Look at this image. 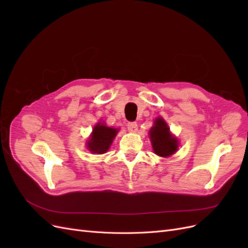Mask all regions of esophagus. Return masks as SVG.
Wrapping results in <instances>:
<instances>
[{
  "label": "esophagus",
  "mask_w": 248,
  "mask_h": 248,
  "mask_svg": "<svg viewBox=\"0 0 248 248\" xmlns=\"http://www.w3.org/2000/svg\"><path fill=\"white\" fill-rule=\"evenodd\" d=\"M127 128L130 132H136L138 130V124L136 122H129L127 124Z\"/></svg>",
  "instance_id": "obj_1"
}]
</instances>
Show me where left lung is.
Segmentation results:
<instances>
[{"label":"left lung","mask_w":248,"mask_h":248,"mask_svg":"<svg viewBox=\"0 0 248 248\" xmlns=\"http://www.w3.org/2000/svg\"><path fill=\"white\" fill-rule=\"evenodd\" d=\"M150 140L155 154L161 157H170L179 146L178 140L170 132V128L162 118H157L149 131Z\"/></svg>","instance_id":"left-lung-1"}]
</instances>
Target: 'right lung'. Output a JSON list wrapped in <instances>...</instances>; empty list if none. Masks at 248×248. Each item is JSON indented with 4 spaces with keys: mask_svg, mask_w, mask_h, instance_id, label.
I'll return each mask as SVG.
<instances>
[{
    "mask_svg": "<svg viewBox=\"0 0 248 248\" xmlns=\"http://www.w3.org/2000/svg\"><path fill=\"white\" fill-rule=\"evenodd\" d=\"M118 131L119 129L108 127L103 123H97L93 128L91 137L87 141V148L92 153H106L116 138Z\"/></svg>",
    "mask_w": 248,
    "mask_h": 248,
    "instance_id": "add662e5",
    "label": "right lung"
}]
</instances>
